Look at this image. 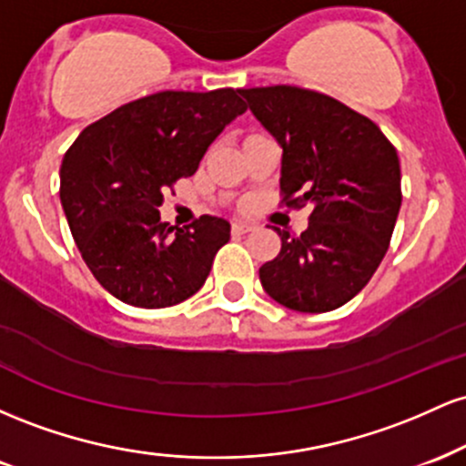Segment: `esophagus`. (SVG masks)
<instances>
[{
  "mask_svg": "<svg viewBox=\"0 0 466 466\" xmlns=\"http://www.w3.org/2000/svg\"><path fill=\"white\" fill-rule=\"evenodd\" d=\"M249 229H251V226H249V223H245V221H237L232 226V232L234 234H248Z\"/></svg>",
  "mask_w": 466,
  "mask_h": 466,
  "instance_id": "34e87169",
  "label": "esophagus"
}]
</instances>
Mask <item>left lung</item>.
I'll use <instances>...</instances> for the list:
<instances>
[{
	"label": "left lung",
	"mask_w": 466,
	"mask_h": 466,
	"mask_svg": "<svg viewBox=\"0 0 466 466\" xmlns=\"http://www.w3.org/2000/svg\"><path fill=\"white\" fill-rule=\"evenodd\" d=\"M238 94L282 148L287 206H313L300 237L276 229L282 248L258 269L260 285L291 311L339 309L388 251L400 210L399 155L372 120L330 96L289 85Z\"/></svg>",
	"instance_id": "1"
}]
</instances>
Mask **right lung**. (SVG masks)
<instances>
[{
  "label": "right lung",
  "mask_w": 466,
  "mask_h": 466,
  "mask_svg": "<svg viewBox=\"0 0 466 466\" xmlns=\"http://www.w3.org/2000/svg\"><path fill=\"white\" fill-rule=\"evenodd\" d=\"M245 109L229 87L159 92L117 106L67 148L63 212L89 271L117 300L164 309L203 287L229 240V221L203 215L190 228H173L159 221L157 208Z\"/></svg>",
  "instance_id": "add662e5"
}]
</instances>
